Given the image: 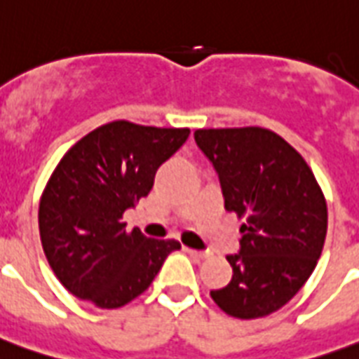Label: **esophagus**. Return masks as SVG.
<instances>
[{
    "label": "esophagus",
    "instance_id": "1",
    "mask_svg": "<svg viewBox=\"0 0 359 359\" xmlns=\"http://www.w3.org/2000/svg\"><path fill=\"white\" fill-rule=\"evenodd\" d=\"M186 253H190L191 257H196V259H207L208 253L207 251H199V250H191V248H184Z\"/></svg>",
    "mask_w": 359,
    "mask_h": 359
}]
</instances>
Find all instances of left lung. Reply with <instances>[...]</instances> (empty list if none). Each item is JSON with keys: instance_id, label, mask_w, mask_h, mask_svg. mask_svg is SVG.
<instances>
[{"instance_id": "8db88e82", "label": "left lung", "mask_w": 359, "mask_h": 359, "mask_svg": "<svg viewBox=\"0 0 359 359\" xmlns=\"http://www.w3.org/2000/svg\"><path fill=\"white\" fill-rule=\"evenodd\" d=\"M194 137L218 173L225 210L245 219L240 251L227 255L233 278L210 296L231 317H266L317 266L328 229L323 190L300 152L272 130L203 128Z\"/></svg>"}]
</instances>
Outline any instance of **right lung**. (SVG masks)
Listing matches in <instances>:
<instances>
[{"mask_svg": "<svg viewBox=\"0 0 359 359\" xmlns=\"http://www.w3.org/2000/svg\"><path fill=\"white\" fill-rule=\"evenodd\" d=\"M188 128L130 121L83 135L53 169L39 205L44 255L63 287L102 309L145 292L177 240H154L121 222L149 196L154 175L188 140Z\"/></svg>", "mask_w": 359, "mask_h": 359, "instance_id": "1", "label": "right lung"}]
</instances>
